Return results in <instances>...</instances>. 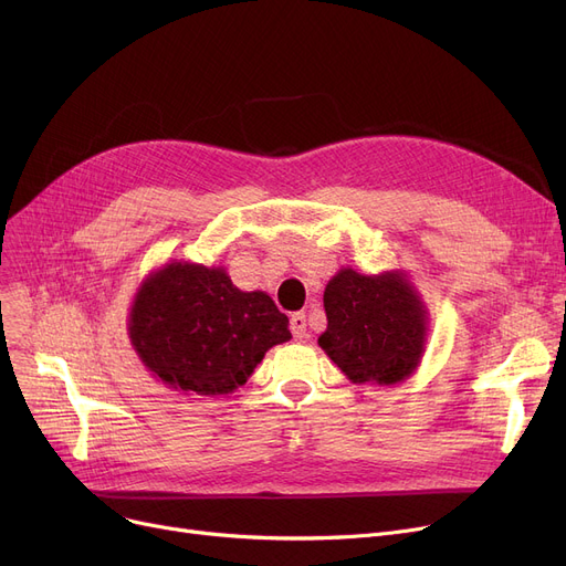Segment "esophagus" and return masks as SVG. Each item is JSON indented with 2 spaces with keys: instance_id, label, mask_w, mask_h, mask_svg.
I'll return each mask as SVG.
<instances>
[{
  "instance_id": "esophagus-1",
  "label": "esophagus",
  "mask_w": 566,
  "mask_h": 566,
  "mask_svg": "<svg viewBox=\"0 0 566 566\" xmlns=\"http://www.w3.org/2000/svg\"><path fill=\"white\" fill-rule=\"evenodd\" d=\"M291 333L295 339H307V316L303 312H295L289 321Z\"/></svg>"
}]
</instances>
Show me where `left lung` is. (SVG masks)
I'll return each mask as SVG.
<instances>
[{
	"label": "left lung",
	"instance_id": "1",
	"mask_svg": "<svg viewBox=\"0 0 566 566\" xmlns=\"http://www.w3.org/2000/svg\"><path fill=\"white\" fill-rule=\"evenodd\" d=\"M328 328L318 346L353 382L395 385L418 369L427 344V310L403 273L360 275L353 268L323 293Z\"/></svg>",
	"mask_w": 566,
	"mask_h": 566
}]
</instances>
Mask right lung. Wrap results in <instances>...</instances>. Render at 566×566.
I'll return each mask as SVG.
<instances>
[{
  "instance_id": "1",
  "label": "right lung",
  "mask_w": 566,
  "mask_h": 566,
  "mask_svg": "<svg viewBox=\"0 0 566 566\" xmlns=\"http://www.w3.org/2000/svg\"><path fill=\"white\" fill-rule=\"evenodd\" d=\"M128 333L156 378L206 397L241 388L268 348L291 339L271 295L235 289L224 268L188 261L165 263L142 282Z\"/></svg>"
}]
</instances>
